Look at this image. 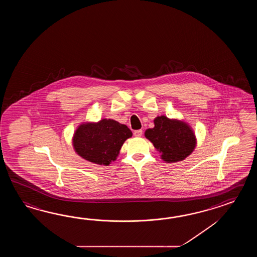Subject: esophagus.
<instances>
[{
  "instance_id": "obj_1",
  "label": "esophagus",
  "mask_w": 257,
  "mask_h": 257,
  "mask_svg": "<svg viewBox=\"0 0 257 257\" xmlns=\"http://www.w3.org/2000/svg\"><path fill=\"white\" fill-rule=\"evenodd\" d=\"M142 133H143V132H142V130H139V131H134L133 134H134V136L135 137H142Z\"/></svg>"
}]
</instances>
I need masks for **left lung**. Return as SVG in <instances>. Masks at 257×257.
I'll list each match as a JSON object with an SVG mask.
<instances>
[{"mask_svg": "<svg viewBox=\"0 0 257 257\" xmlns=\"http://www.w3.org/2000/svg\"><path fill=\"white\" fill-rule=\"evenodd\" d=\"M154 127L144 135L161 153L165 163H176L189 156L197 146V138L185 121L161 115L154 118Z\"/></svg>", "mask_w": 257, "mask_h": 257, "instance_id": "1", "label": "left lung"}]
</instances>
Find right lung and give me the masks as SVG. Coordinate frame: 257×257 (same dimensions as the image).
Instances as JSON below:
<instances>
[{
  "label": "right lung",
  "mask_w": 257,
  "mask_h": 257,
  "mask_svg": "<svg viewBox=\"0 0 257 257\" xmlns=\"http://www.w3.org/2000/svg\"><path fill=\"white\" fill-rule=\"evenodd\" d=\"M132 137L131 130L114 119L84 122L72 137L75 153L93 164L109 165L116 160L121 147Z\"/></svg>",
  "instance_id": "add662e5"
}]
</instances>
